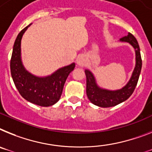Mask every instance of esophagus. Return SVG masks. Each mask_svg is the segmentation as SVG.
<instances>
[{
  "mask_svg": "<svg viewBox=\"0 0 152 152\" xmlns=\"http://www.w3.org/2000/svg\"><path fill=\"white\" fill-rule=\"evenodd\" d=\"M76 63L80 66H83L84 65L86 64V58H85V56H83V55H80L77 57L76 58Z\"/></svg>",
  "mask_w": 152,
  "mask_h": 152,
  "instance_id": "34e87169",
  "label": "esophagus"
}]
</instances>
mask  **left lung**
I'll return each mask as SVG.
<instances>
[{"instance_id":"1","label":"left lung","mask_w":152,"mask_h":152,"mask_svg":"<svg viewBox=\"0 0 152 152\" xmlns=\"http://www.w3.org/2000/svg\"><path fill=\"white\" fill-rule=\"evenodd\" d=\"M121 42H128L134 47L136 55V65L129 82L122 89L117 90H108L102 89L97 86L95 77L90 70H85L86 76V95L91 103L100 107H110L122 102L125 101L133 94L137 86L139 76L141 73L142 60H141L140 48L137 39L132 34L128 33L127 36L120 39Z\"/></svg>"}]
</instances>
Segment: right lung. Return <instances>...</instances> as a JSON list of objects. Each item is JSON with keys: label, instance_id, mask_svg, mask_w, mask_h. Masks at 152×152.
I'll list each match as a JSON object with an SVG mask.
<instances>
[{"label": "right lung", "instance_id": "add662e5", "mask_svg": "<svg viewBox=\"0 0 152 152\" xmlns=\"http://www.w3.org/2000/svg\"><path fill=\"white\" fill-rule=\"evenodd\" d=\"M31 25L22 29L15 39L10 65L11 76L19 94L25 100L41 107H49L60 99L65 82L75 68V63L58 69L45 77H38L28 72L21 62V41Z\"/></svg>", "mask_w": 152, "mask_h": 152}]
</instances>
